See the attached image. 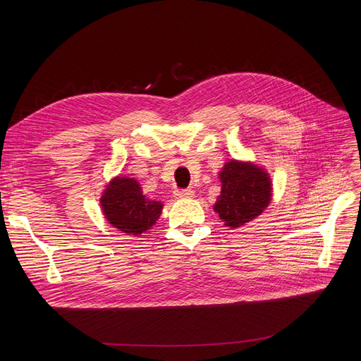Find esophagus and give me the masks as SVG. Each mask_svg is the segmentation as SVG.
Returning <instances> with one entry per match:
<instances>
[{"mask_svg": "<svg viewBox=\"0 0 361 361\" xmlns=\"http://www.w3.org/2000/svg\"><path fill=\"white\" fill-rule=\"evenodd\" d=\"M174 195L178 199H190L195 196V192L192 190V188H183V190H176Z\"/></svg>", "mask_w": 361, "mask_h": 361, "instance_id": "obj_1", "label": "esophagus"}]
</instances>
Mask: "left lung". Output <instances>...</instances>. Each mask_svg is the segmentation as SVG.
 Instances as JSON below:
<instances>
[{
  "instance_id": "1",
  "label": "left lung",
  "mask_w": 361,
  "mask_h": 361,
  "mask_svg": "<svg viewBox=\"0 0 361 361\" xmlns=\"http://www.w3.org/2000/svg\"><path fill=\"white\" fill-rule=\"evenodd\" d=\"M221 195L214 209L225 226L238 228L257 218L272 197V183L267 171L253 162L230 161L219 173Z\"/></svg>"
}]
</instances>
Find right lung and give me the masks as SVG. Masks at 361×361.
Wrapping results in <instances>:
<instances>
[{
    "instance_id": "right-lung-1",
    "label": "right lung",
    "mask_w": 361,
    "mask_h": 361,
    "mask_svg": "<svg viewBox=\"0 0 361 361\" xmlns=\"http://www.w3.org/2000/svg\"><path fill=\"white\" fill-rule=\"evenodd\" d=\"M106 221L126 234L140 235L155 225L164 204L143 195L135 178L116 177L109 181L101 196Z\"/></svg>"
}]
</instances>
